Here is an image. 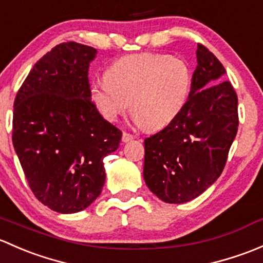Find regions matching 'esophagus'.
I'll return each mask as SVG.
<instances>
[{"label": "esophagus", "mask_w": 263, "mask_h": 263, "mask_svg": "<svg viewBox=\"0 0 263 263\" xmlns=\"http://www.w3.org/2000/svg\"><path fill=\"white\" fill-rule=\"evenodd\" d=\"M133 139H134V135H132L130 133H126V132L123 133V138H121V140H123L124 143L130 142V140H133Z\"/></svg>", "instance_id": "obj_1"}]
</instances>
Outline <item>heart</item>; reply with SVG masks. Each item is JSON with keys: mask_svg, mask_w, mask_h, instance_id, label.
I'll return each instance as SVG.
<instances>
[{"mask_svg": "<svg viewBox=\"0 0 263 263\" xmlns=\"http://www.w3.org/2000/svg\"><path fill=\"white\" fill-rule=\"evenodd\" d=\"M192 76L183 61L167 54L139 53L110 64L104 81L90 87V100L105 120L114 123L130 105L134 120L148 130L171 125L187 105Z\"/></svg>", "mask_w": 263, "mask_h": 263, "instance_id": "heart-1", "label": "heart"}]
</instances>
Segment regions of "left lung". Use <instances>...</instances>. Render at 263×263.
<instances>
[{
    "instance_id": "obj_1",
    "label": "left lung",
    "mask_w": 263,
    "mask_h": 263,
    "mask_svg": "<svg viewBox=\"0 0 263 263\" xmlns=\"http://www.w3.org/2000/svg\"><path fill=\"white\" fill-rule=\"evenodd\" d=\"M197 66L185 110L144 140L143 176L149 190L168 204L194 200L223 172L238 130V97L226 69L197 44Z\"/></svg>"
}]
</instances>
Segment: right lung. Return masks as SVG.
<instances>
[{
	"mask_svg": "<svg viewBox=\"0 0 263 263\" xmlns=\"http://www.w3.org/2000/svg\"><path fill=\"white\" fill-rule=\"evenodd\" d=\"M96 53L74 42L54 47L32 67L13 104V148L31 191L57 213H78L97 199L104 158L121 140L90 100Z\"/></svg>",
	"mask_w": 263,
	"mask_h": 263,
	"instance_id": "right-lung-1",
	"label": "right lung"
}]
</instances>
